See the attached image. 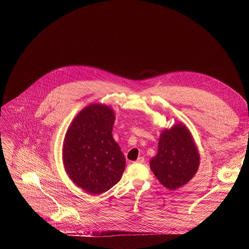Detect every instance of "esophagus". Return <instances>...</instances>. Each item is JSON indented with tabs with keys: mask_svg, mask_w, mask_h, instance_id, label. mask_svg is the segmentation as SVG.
Instances as JSON below:
<instances>
[{
	"mask_svg": "<svg viewBox=\"0 0 249 249\" xmlns=\"http://www.w3.org/2000/svg\"><path fill=\"white\" fill-rule=\"evenodd\" d=\"M144 160H145L144 158H142V156H140V158H138L135 162H136V163H143V162H144Z\"/></svg>",
	"mask_w": 249,
	"mask_h": 249,
	"instance_id": "esophagus-1",
	"label": "esophagus"
}]
</instances>
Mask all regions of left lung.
<instances>
[{
	"label": "left lung",
	"instance_id": "1",
	"mask_svg": "<svg viewBox=\"0 0 249 249\" xmlns=\"http://www.w3.org/2000/svg\"><path fill=\"white\" fill-rule=\"evenodd\" d=\"M200 155L187 127L177 124L160 137L159 150L150 160V168L168 190L186 185L197 173Z\"/></svg>",
	"mask_w": 249,
	"mask_h": 249
}]
</instances>
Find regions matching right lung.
I'll return each mask as SVG.
<instances>
[{"label": "right lung", "instance_id": "right-lung-1", "mask_svg": "<svg viewBox=\"0 0 249 249\" xmlns=\"http://www.w3.org/2000/svg\"><path fill=\"white\" fill-rule=\"evenodd\" d=\"M115 115L89 105L71 122L63 144V164L71 180L89 194L110 190L122 178L125 156L112 136Z\"/></svg>", "mask_w": 249, "mask_h": 249}]
</instances>
